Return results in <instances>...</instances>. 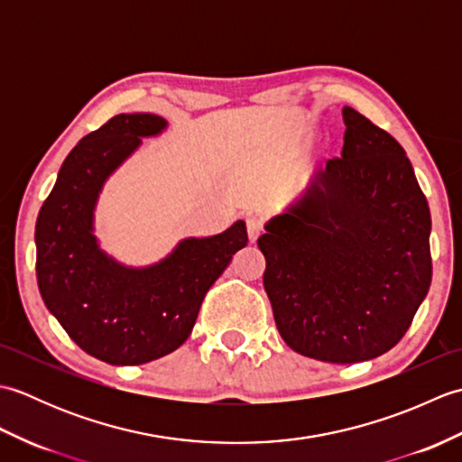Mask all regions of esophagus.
Returning a JSON list of instances; mask_svg holds the SVG:
<instances>
[{
    "label": "esophagus",
    "instance_id": "obj_1",
    "mask_svg": "<svg viewBox=\"0 0 462 462\" xmlns=\"http://www.w3.org/2000/svg\"><path fill=\"white\" fill-rule=\"evenodd\" d=\"M246 228H248L250 242H256L260 238V234L263 232V218H262V216H258V214L248 216Z\"/></svg>",
    "mask_w": 462,
    "mask_h": 462
}]
</instances>
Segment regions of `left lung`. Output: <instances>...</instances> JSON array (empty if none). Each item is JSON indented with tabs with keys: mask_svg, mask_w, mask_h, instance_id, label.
<instances>
[{
	"mask_svg": "<svg viewBox=\"0 0 462 462\" xmlns=\"http://www.w3.org/2000/svg\"><path fill=\"white\" fill-rule=\"evenodd\" d=\"M343 123L341 159L258 238L282 339L328 363L395 347L433 276L429 204L403 146L351 106Z\"/></svg>",
	"mask_w": 462,
	"mask_h": 462,
	"instance_id": "8db88e82",
	"label": "left lung"
}]
</instances>
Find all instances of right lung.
<instances>
[{"instance_id": "add662e5", "label": "right lung", "mask_w": 462, "mask_h": 462, "mask_svg": "<svg viewBox=\"0 0 462 462\" xmlns=\"http://www.w3.org/2000/svg\"><path fill=\"white\" fill-rule=\"evenodd\" d=\"M159 115H116L67 154L35 224L37 286L47 310L89 356L141 365L189 339L206 291L248 244L238 220L210 238H186L149 268H126L99 248L93 210L109 174L143 136L159 134Z\"/></svg>"}]
</instances>
